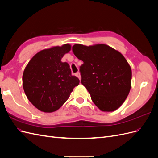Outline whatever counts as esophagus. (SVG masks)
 I'll return each instance as SVG.
<instances>
[{
    "instance_id": "obj_1",
    "label": "esophagus",
    "mask_w": 158,
    "mask_h": 158,
    "mask_svg": "<svg viewBox=\"0 0 158 158\" xmlns=\"http://www.w3.org/2000/svg\"><path fill=\"white\" fill-rule=\"evenodd\" d=\"M76 76H77V77L80 79V80H81V75H80V72H77V73H76Z\"/></svg>"
}]
</instances>
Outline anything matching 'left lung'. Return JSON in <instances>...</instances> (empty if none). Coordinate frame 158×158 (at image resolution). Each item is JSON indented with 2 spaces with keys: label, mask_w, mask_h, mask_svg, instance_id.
<instances>
[{
  "label": "left lung",
  "mask_w": 158,
  "mask_h": 158,
  "mask_svg": "<svg viewBox=\"0 0 158 158\" xmlns=\"http://www.w3.org/2000/svg\"><path fill=\"white\" fill-rule=\"evenodd\" d=\"M80 66L81 82L100 110L113 111L125 101L131 88L132 71L127 60L108 45L73 46Z\"/></svg>",
  "instance_id": "8db88e82"
}]
</instances>
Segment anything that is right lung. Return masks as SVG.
Returning <instances> with one entry per match:
<instances>
[{
  "instance_id": "1",
  "label": "right lung",
  "mask_w": 158,
  "mask_h": 158,
  "mask_svg": "<svg viewBox=\"0 0 158 158\" xmlns=\"http://www.w3.org/2000/svg\"><path fill=\"white\" fill-rule=\"evenodd\" d=\"M69 44L42 50L27 64L23 74V88L29 101L41 111L59 109L80 80L71 74L67 63L61 62L70 51Z\"/></svg>"
}]
</instances>
